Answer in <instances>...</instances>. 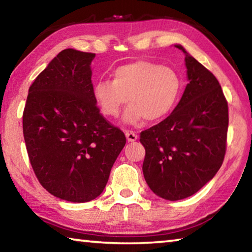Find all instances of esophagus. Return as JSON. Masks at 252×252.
Segmentation results:
<instances>
[{
    "label": "esophagus",
    "mask_w": 252,
    "mask_h": 252,
    "mask_svg": "<svg viewBox=\"0 0 252 252\" xmlns=\"http://www.w3.org/2000/svg\"><path fill=\"white\" fill-rule=\"evenodd\" d=\"M126 140L129 142H133L136 139H138V135H136L135 132H133V131H126Z\"/></svg>",
    "instance_id": "1"
}]
</instances>
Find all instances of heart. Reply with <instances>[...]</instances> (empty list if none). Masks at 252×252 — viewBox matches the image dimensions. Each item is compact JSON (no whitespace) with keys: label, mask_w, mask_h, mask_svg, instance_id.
Masks as SVG:
<instances>
[{"label":"heart","mask_w":252,"mask_h":252,"mask_svg":"<svg viewBox=\"0 0 252 252\" xmlns=\"http://www.w3.org/2000/svg\"><path fill=\"white\" fill-rule=\"evenodd\" d=\"M182 81L176 70L158 63L138 61L117 67L112 80H99L93 85V97L105 117L117 118L129 99L123 114L127 125L144 119L156 122L169 116L178 104Z\"/></svg>","instance_id":"obj_1"}]
</instances>
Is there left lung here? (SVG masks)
<instances>
[{
  "label": "left lung",
  "instance_id": "obj_1",
  "mask_svg": "<svg viewBox=\"0 0 252 252\" xmlns=\"http://www.w3.org/2000/svg\"><path fill=\"white\" fill-rule=\"evenodd\" d=\"M176 46L186 54L189 83L173 112L140 134L146 149L144 179L153 192L170 201L194 194L216 176L224 159L229 123L218 80Z\"/></svg>",
  "mask_w": 252,
  "mask_h": 252
}]
</instances>
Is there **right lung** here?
<instances>
[{"label":"right lung","mask_w":252,"mask_h":252,"mask_svg":"<svg viewBox=\"0 0 252 252\" xmlns=\"http://www.w3.org/2000/svg\"><path fill=\"white\" fill-rule=\"evenodd\" d=\"M94 57L61 51L30 87L23 112L24 141L37 180L71 202L99 197L126 141L93 97Z\"/></svg>","instance_id":"obj_1"}]
</instances>
